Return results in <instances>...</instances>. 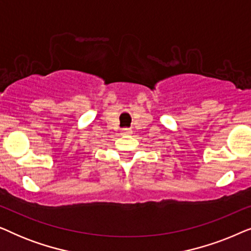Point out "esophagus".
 Here are the masks:
<instances>
[{"label": "esophagus", "instance_id": "obj_1", "mask_svg": "<svg viewBox=\"0 0 251 251\" xmlns=\"http://www.w3.org/2000/svg\"><path fill=\"white\" fill-rule=\"evenodd\" d=\"M131 133H132L131 129H122V131H121L122 136H129V135H131Z\"/></svg>", "mask_w": 251, "mask_h": 251}]
</instances>
